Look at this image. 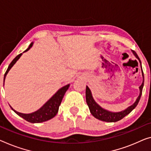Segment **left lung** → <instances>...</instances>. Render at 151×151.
<instances>
[{
    "label": "left lung",
    "instance_id": "8db88e82",
    "mask_svg": "<svg viewBox=\"0 0 151 151\" xmlns=\"http://www.w3.org/2000/svg\"><path fill=\"white\" fill-rule=\"evenodd\" d=\"M134 55H135L136 57L139 60L140 64L141 61L138 55L136 54V52L134 51V50H132ZM141 68H142V66H141ZM142 76H143V82L141 86H140V95L138 97V99H136L135 103H134L133 105L129 106L128 108H127L126 110L122 111L121 112L118 113H112L110 112V111H108L106 110H105L104 109L101 108L98 104H97L96 102L94 101V100L92 98L91 91L89 89V88L86 86V103L88 104V106L89 109L90 111V113L91 114L94 116V117H96V119L99 120H101V121L103 122H116L119 121L122 119H123L125 116L128 115L131 111L134 109V108L137 106L139 101H140V99L141 97V95H142V88L144 86V74H143V71L142 69Z\"/></svg>",
    "mask_w": 151,
    "mask_h": 151
}]
</instances>
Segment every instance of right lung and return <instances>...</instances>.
Listing matches in <instances>:
<instances>
[{
	"instance_id": "right-lung-1",
	"label": "right lung",
	"mask_w": 151,
	"mask_h": 151,
	"mask_svg": "<svg viewBox=\"0 0 151 151\" xmlns=\"http://www.w3.org/2000/svg\"><path fill=\"white\" fill-rule=\"evenodd\" d=\"M32 45H33V42L30 44L28 48H27L24 52L27 51V50L32 47ZM22 53L18 55L17 56L11 61L10 65H9L8 68L6 69V72L4 73V80H5L6 74L9 72V71L10 70V69L11 68H12L13 65L15 63L16 61L19 59V57L22 56ZM69 84L61 88V89H59L56 93H55V94L53 95L52 98H50L48 100L45 105L42 106L40 109L36 111V112L29 113V114H24V113H21L17 112V111H16L15 110H14L11 106V109H12L15 113H17L18 115L22 117V118H24L25 120H26V121L30 123H41L48 121V120L52 119V118L54 117L55 116L57 115L58 110H59V106L61 105L62 99L63 98L65 92L69 88Z\"/></svg>"
}]
</instances>
